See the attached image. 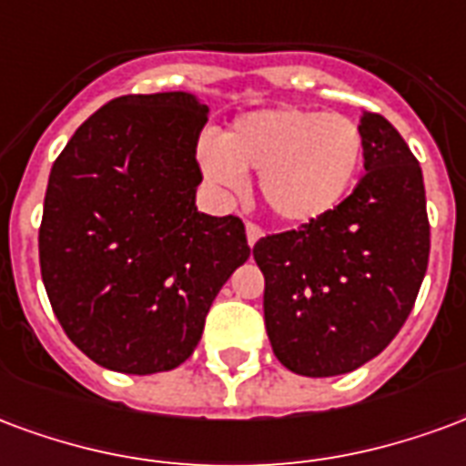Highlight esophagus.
Returning <instances> with one entry per match:
<instances>
[{
	"mask_svg": "<svg viewBox=\"0 0 466 466\" xmlns=\"http://www.w3.org/2000/svg\"><path fill=\"white\" fill-rule=\"evenodd\" d=\"M246 236H248V246H256L258 240L263 238V228L253 223V220H248L246 223Z\"/></svg>",
	"mask_w": 466,
	"mask_h": 466,
	"instance_id": "obj_1",
	"label": "esophagus"
}]
</instances>
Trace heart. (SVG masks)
<instances>
[{"label":"heart","mask_w":466,"mask_h":466,"mask_svg":"<svg viewBox=\"0 0 466 466\" xmlns=\"http://www.w3.org/2000/svg\"><path fill=\"white\" fill-rule=\"evenodd\" d=\"M365 161V136L348 116L312 108H263L240 116L220 144L200 148L203 176L240 193L260 173L268 208L290 226L325 218L348 198Z\"/></svg>","instance_id":"1"}]
</instances>
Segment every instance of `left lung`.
<instances>
[{
  "label": "left lung",
  "instance_id": "1",
  "mask_svg": "<svg viewBox=\"0 0 466 466\" xmlns=\"http://www.w3.org/2000/svg\"><path fill=\"white\" fill-rule=\"evenodd\" d=\"M365 176L325 218L253 246L266 330L295 375H345L395 340L430 260L422 168L385 116L362 111Z\"/></svg>",
  "mask_w": 466,
  "mask_h": 466
}]
</instances>
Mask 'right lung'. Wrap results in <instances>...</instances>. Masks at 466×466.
Instances as JSON below:
<instances>
[{
	"instance_id": "right-lung-1",
	"label": "right lung",
	"mask_w": 466,
	"mask_h": 466,
	"mask_svg": "<svg viewBox=\"0 0 466 466\" xmlns=\"http://www.w3.org/2000/svg\"><path fill=\"white\" fill-rule=\"evenodd\" d=\"M206 121L208 106L183 91L118 96L54 161L42 280L69 340L101 368H178L223 283L250 256L243 220L196 208Z\"/></svg>"
}]
</instances>
